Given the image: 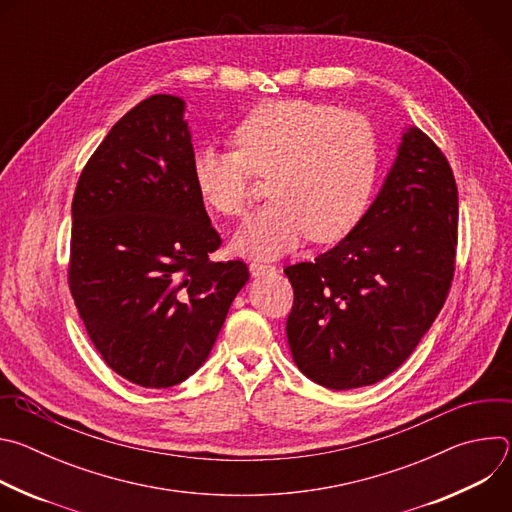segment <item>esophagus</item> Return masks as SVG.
Returning a JSON list of instances; mask_svg holds the SVG:
<instances>
[{"instance_id": "1", "label": "esophagus", "mask_w": 512, "mask_h": 512, "mask_svg": "<svg viewBox=\"0 0 512 512\" xmlns=\"http://www.w3.org/2000/svg\"><path fill=\"white\" fill-rule=\"evenodd\" d=\"M273 269H275L273 265H269V263H259V261H253V263L249 265V271H251L253 277L265 275V273H269V271H273Z\"/></svg>"}]
</instances>
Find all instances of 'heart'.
<instances>
[{
    "instance_id": "1",
    "label": "heart",
    "mask_w": 512,
    "mask_h": 512,
    "mask_svg": "<svg viewBox=\"0 0 512 512\" xmlns=\"http://www.w3.org/2000/svg\"><path fill=\"white\" fill-rule=\"evenodd\" d=\"M237 150L200 145L192 178L202 200L241 216L251 178H267V202L235 237V249L277 257L308 235L318 243L344 237L367 208L377 178V139L356 113L310 101H267L233 131Z\"/></svg>"
}]
</instances>
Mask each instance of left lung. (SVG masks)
Segmentation results:
<instances>
[{"instance_id":"8db88e82","label":"left lung","mask_w":512,"mask_h":512,"mask_svg":"<svg viewBox=\"0 0 512 512\" xmlns=\"http://www.w3.org/2000/svg\"><path fill=\"white\" fill-rule=\"evenodd\" d=\"M456 245L452 168L421 129L407 127L354 229L314 261L283 269L294 287L285 330L298 369L334 391L397 371L446 302Z\"/></svg>"}]
</instances>
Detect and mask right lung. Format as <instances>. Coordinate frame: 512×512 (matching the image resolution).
<instances>
[{
  "mask_svg": "<svg viewBox=\"0 0 512 512\" xmlns=\"http://www.w3.org/2000/svg\"><path fill=\"white\" fill-rule=\"evenodd\" d=\"M186 103L152 95L125 113L72 198L68 285L87 334L123 379L166 389L208 358L249 281L221 247L192 178Z\"/></svg>",
  "mask_w": 512,
  "mask_h": 512,
  "instance_id": "add662e5",
  "label": "right lung"
}]
</instances>
